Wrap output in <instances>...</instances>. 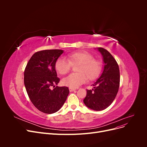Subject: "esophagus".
<instances>
[{
    "mask_svg": "<svg viewBox=\"0 0 147 147\" xmlns=\"http://www.w3.org/2000/svg\"><path fill=\"white\" fill-rule=\"evenodd\" d=\"M69 91H70V92H72V91H75V89L72 88H69Z\"/></svg>",
    "mask_w": 147,
    "mask_h": 147,
    "instance_id": "obj_1",
    "label": "esophagus"
}]
</instances>
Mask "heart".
<instances>
[{
    "instance_id": "1",
    "label": "heart",
    "mask_w": 147,
    "mask_h": 147,
    "mask_svg": "<svg viewBox=\"0 0 147 147\" xmlns=\"http://www.w3.org/2000/svg\"><path fill=\"white\" fill-rule=\"evenodd\" d=\"M65 59L59 57L55 62V67L57 72L61 75L68 73L72 65H78L77 73H72L62 80L63 85L72 88H76L86 82L94 80L99 76L102 70V64L94 59L91 53L82 51L70 53Z\"/></svg>"
}]
</instances>
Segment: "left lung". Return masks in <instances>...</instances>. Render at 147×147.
Listing matches in <instances>:
<instances>
[{"mask_svg": "<svg viewBox=\"0 0 147 147\" xmlns=\"http://www.w3.org/2000/svg\"><path fill=\"white\" fill-rule=\"evenodd\" d=\"M103 56L104 71L101 76L92 84V90H86L84 104L94 110H104L112 103L118 93L120 75L119 66L110 53L103 48H98Z\"/></svg>", "mask_w": 147, "mask_h": 147, "instance_id": "8db88e82", "label": "left lung"}]
</instances>
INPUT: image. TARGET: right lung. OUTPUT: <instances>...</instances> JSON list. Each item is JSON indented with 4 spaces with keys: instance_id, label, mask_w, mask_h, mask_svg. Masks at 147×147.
I'll use <instances>...</instances> for the list:
<instances>
[{
    "instance_id": "obj_1",
    "label": "right lung",
    "mask_w": 147,
    "mask_h": 147,
    "mask_svg": "<svg viewBox=\"0 0 147 147\" xmlns=\"http://www.w3.org/2000/svg\"><path fill=\"white\" fill-rule=\"evenodd\" d=\"M63 53L61 50L37 51L30 57L24 73L26 91L33 105L40 112L51 114L57 112L67 97V87L56 86L60 81L57 77L55 62ZM54 88L51 90V87Z\"/></svg>"
}]
</instances>
